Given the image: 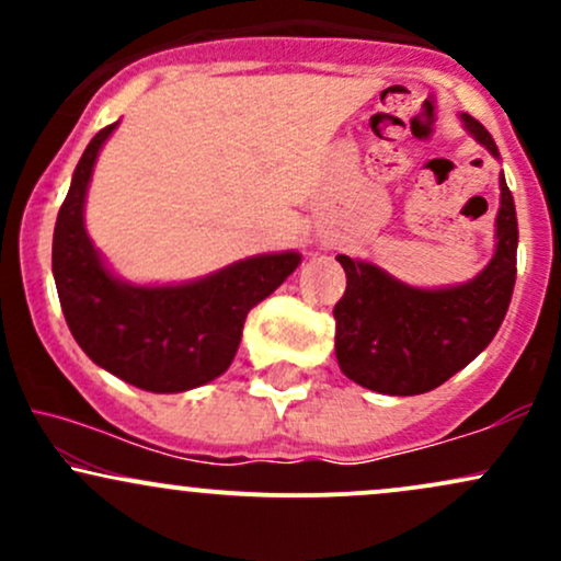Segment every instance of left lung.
Wrapping results in <instances>:
<instances>
[{
	"mask_svg": "<svg viewBox=\"0 0 561 561\" xmlns=\"http://www.w3.org/2000/svg\"><path fill=\"white\" fill-rule=\"evenodd\" d=\"M461 121L499 158L488 128L467 113ZM495 240L485 272L448 289L405 287L371 263L337 255L347 287L332 311L334 351L345 377L388 396H420L478 358L499 332L517 279V214L504 173Z\"/></svg>",
	"mask_w": 561,
	"mask_h": 561,
	"instance_id": "obj_1",
	"label": "left lung"
}]
</instances>
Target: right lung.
Segmentation results:
<instances>
[{
  "label": "right lung",
  "instance_id": "right-lung-1",
  "mask_svg": "<svg viewBox=\"0 0 561 561\" xmlns=\"http://www.w3.org/2000/svg\"><path fill=\"white\" fill-rule=\"evenodd\" d=\"M115 126L89 141L57 214L53 274L62 313L81 351L134 388H199L229 369L250 308L298 268L300 255H259L179 287H134L113 279L83 229V197L96 152Z\"/></svg>",
  "mask_w": 561,
  "mask_h": 561
}]
</instances>
